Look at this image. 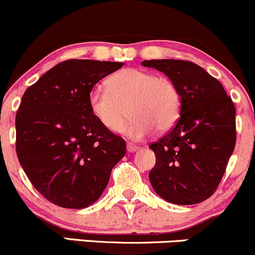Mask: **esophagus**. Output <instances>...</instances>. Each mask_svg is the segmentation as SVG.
Masks as SVG:
<instances>
[{
	"label": "esophagus",
	"mask_w": 255,
	"mask_h": 255,
	"mask_svg": "<svg viewBox=\"0 0 255 255\" xmlns=\"http://www.w3.org/2000/svg\"><path fill=\"white\" fill-rule=\"evenodd\" d=\"M138 150V146H136L135 144H133V142H128L127 144V151L128 152H134V151Z\"/></svg>",
	"instance_id": "1"
}]
</instances>
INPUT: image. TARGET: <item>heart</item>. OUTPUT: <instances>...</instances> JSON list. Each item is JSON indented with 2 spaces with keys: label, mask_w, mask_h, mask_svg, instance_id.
<instances>
[{
  "label": "heart",
  "mask_w": 255,
  "mask_h": 255,
  "mask_svg": "<svg viewBox=\"0 0 255 255\" xmlns=\"http://www.w3.org/2000/svg\"><path fill=\"white\" fill-rule=\"evenodd\" d=\"M133 119L123 132L134 140L153 132H167L177 122L181 99L177 85L166 76L128 68L108 80V87H96L89 93V109L97 121L111 132H120L128 116Z\"/></svg>",
  "instance_id": "b5f03b06"
}]
</instances>
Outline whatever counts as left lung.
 <instances>
[{
	"instance_id": "8db88e82",
	"label": "left lung",
	"mask_w": 255,
	"mask_h": 255,
	"mask_svg": "<svg viewBox=\"0 0 255 255\" xmlns=\"http://www.w3.org/2000/svg\"><path fill=\"white\" fill-rule=\"evenodd\" d=\"M163 72L180 92L174 128L150 145L156 164L153 190L174 205H196L211 197L222 180L236 144L235 105L222 83L187 60H144Z\"/></svg>"
}]
</instances>
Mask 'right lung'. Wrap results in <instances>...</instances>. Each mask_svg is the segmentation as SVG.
<instances>
[{"instance_id":"1","label":"right lung","mask_w":255,"mask_h":255,"mask_svg":"<svg viewBox=\"0 0 255 255\" xmlns=\"http://www.w3.org/2000/svg\"><path fill=\"white\" fill-rule=\"evenodd\" d=\"M122 66L65 60L25 91L15 116L16 155L49 202L72 209L91 206L126 155V141L103 127L89 109L94 85Z\"/></svg>"}]
</instances>
